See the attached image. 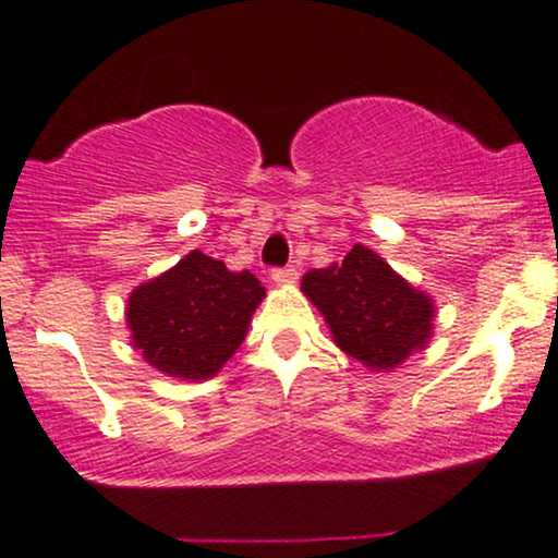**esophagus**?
<instances>
[{
	"label": "esophagus",
	"instance_id": "esophagus-1",
	"mask_svg": "<svg viewBox=\"0 0 558 558\" xmlns=\"http://www.w3.org/2000/svg\"><path fill=\"white\" fill-rule=\"evenodd\" d=\"M299 278V270L293 265H286V267H272V280L275 283L286 286V283H296Z\"/></svg>",
	"mask_w": 558,
	"mask_h": 558
}]
</instances>
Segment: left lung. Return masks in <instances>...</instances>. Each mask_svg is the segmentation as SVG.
Here are the masks:
<instances>
[{"label": "left lung", "instance_id": "1", "mask_svg": "<svg viewBox=\"0 0 558 558\" xmlns=\"http://www.w3.org/2000/svg\"><path fill=\"white\" fill-rule=\"evenodd\" d=\"M301 291L328 319L336 343L367 367H396L430 338V299L360 243L341 265L306 272Z\"/></svg>", "mask_w": 558, "mask_h": 558}]
</instances>
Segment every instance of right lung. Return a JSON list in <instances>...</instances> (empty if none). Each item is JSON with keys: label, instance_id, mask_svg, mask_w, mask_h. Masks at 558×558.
Instances as JSON below:
<instances>
[{"label": "right lung", "instance_id": "right-lung-1", "mask_svg": "<svg viewBox=\"0 0 558 558\" xmlns=\"http://www.w3.org/2000/svg\"><path fill=\"white\" fill-rule=\"evenodd\" d=\"M262 296L265 286L248 270L230 272L226 262L191 252L131 293L128 328L157 369L204 380L243 343Z\"/></svg>", "mask_w": 558, "mask_h": 558}]
</instances>
